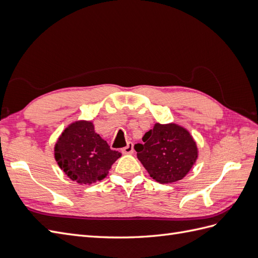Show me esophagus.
<instances>
[{"mask_svg": "<svg viewBox=\"0 0 258 258\" xmlns=\"http://www.w3.org/2000/svg\"><path fill=\"white\" fill-rule=\"evenodd\" d=\"M121 151H122L123 154H132V153H134V144L129 142V143L126 145V147H123Z\"/></svg>", "mask_w": 258, "mask_h": 258, "instance_id": "1", "label": "esophagus"}]
</instances>
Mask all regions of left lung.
<instances>
[{
    "label": "left lung",
    "mask_w": 258,
    "mask_h": 258,
    "mask_svg": "<svg viewBox=\"0 0 258 258\" xmlns=\"http://www.w3.org/2000/svg\"><path fill=\"white\" fill-rule=\"evenodd\" d=\"M136 144L138 159L150 175L161 184L182 179L196 162L197 146L189 132L175 123H156Z\"/></svg>",
    "instance_id": "obj_1"
}]
</instances>
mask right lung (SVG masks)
<instances>
[{"label":"right lung","instance_id":"add662e5","mask_svg":"<svg viewBox=\"0 0 258 258\" xmlns=\"http://www.w3.org/2000/svg\"><path fill=\"white\" fill-rule=\"evenodd\" d=\"M120 156L96 134L90 121L70 124L54 146V158L59 167L80 184H91L104 178Z\"/></svg>","mask_w":258,"mask_h":258}]
</instances>
